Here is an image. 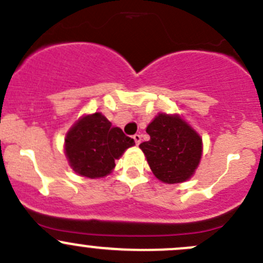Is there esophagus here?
<instances>
[{"label":"esophagus","mask_w":263,"mask_h":263,"mask_svg":"<svg viewBox=\"0 0 263 263\" xmlns=\"http://www.w3.org/2000/svg\"><path fill=\"white\" fill-rule=\"evenodd\" d=\"M134 140H135V142H136V145H140V142H141V135H139V134L134 135Z\"/></svg>","instance_id":"esophagus-1"}]
</instances>
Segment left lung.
<instances>
[{
	"instance_id": "8db88e82",
	"label": "left lung",
	"mask_w": 263,
	"mask_h": 263,
	"mask_svg": "<svg viewBox=\"0 0 263 263\" xmlns=\"http://www.w3.org/2000/svg\"><path fill=\"white\" fill-rule=\"evenodd\" d=\"M148 141L140 144L154 176L161 182L181 183L195 173L202 140L178 116L160 113L147 126Z\"/></svg>"
}]
</instances>
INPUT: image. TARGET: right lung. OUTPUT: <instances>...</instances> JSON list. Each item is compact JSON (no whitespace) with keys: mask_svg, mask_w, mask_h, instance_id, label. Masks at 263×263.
Segmentation results:
<instances>
[{"mask_svg":"<svg viewBox=\"0 0 263 263\" xmlns=\"http://www.w3.org/2000/svg\"><path fill=\"white\" fill-rule=\"evenodd\" d=\"M65 151L73 171L87 178H100L115 168V160L135 141L102 113L86 116L73 124L65 140Z\"/></svg>","mask_w":263,"mask_h":263,"instance_id":"1","label":"right lung"}]
</instances>
